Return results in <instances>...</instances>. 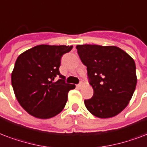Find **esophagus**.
Segmentation results:
<instances>
[{"instance_id": "obj_1", "label": "esophagus", "mask_w": 147, "mask_h": 147, "mask_svg": "<svg viewBox=\"0 0 147 147\" xmlns=\"http://www.w3.org/2000/svg\"><path fill=\"white\" fill-rule=\"evenodd\" d=\"M84 86H85L84 82H81L80 84L77 85V86H76V87H77V88H82V87H84Z\"/></svg>"}]
</instances>
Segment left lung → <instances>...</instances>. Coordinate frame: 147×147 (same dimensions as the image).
<instances>
[{"mask_svg": "<svg viewBox=\"0 0 147 147\" xmlns=\"http://www.w3.org/2000/svg\"><path fill=\"white\" fill-rule=\"evenodd\" d=\"M82 62L87 67L94 94L84 101L92 115L102 119L118 115L126 108L136 86V64L116 46L78 45Z\"/></svg>", "mask_w": 147, "mask_h": 147, "instance_id": "left-lung-1", "label": "left lung"}]
</instances>
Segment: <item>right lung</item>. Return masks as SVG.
<instances>
[{
    "instance_id": "obj_1",
    "label": "right lung",
    "mask_w": 147,
    "mask_h": 147,
    "mask_svg": "<svg viewBox=\"0 0 147 147\" xmlns=\"http://www.w3.org/2000/svg\"><path fill=\"white\" fill-rule=\"evenodd\" d=\"M72 48L40 45L18 57L11 73V84L17 100L28 113L45 119L62 111L68 92L76 86L65 83L59 67L62 55ZM58 75L60 79L55 82Z\"/></svg>"
}]
</instances>
